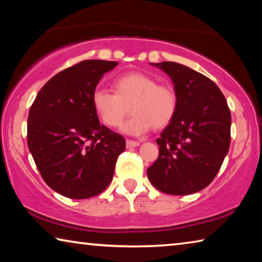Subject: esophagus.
I'll list each match as a JSON object with an SVG mask.
<instances>
[{"label":"esophagus","mask_w":262,"mask_h":262,"mask_svg":"<svg viewBox=\"0 0 262 262\" xmlns=\"http://www.w3.org/2000/svg\"><path fill=\"white\" fill-rule=\"evenodd\" d=\"M126 145H127V148H135V147H139L140 142L132 141V140H127V141H126Z\"/></svg>","instance_id":"obj_1"}]
</instances>
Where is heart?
<instances>
[{
    "mask_svg": "<svg viewBox=\"0 0 262 262\" xmlns=\"http://www.w3.org/2000/svg\"><path fill=\"white\" fill-rule=\"evenodd\" d=\"M115 94L97 89L92 94V107L99 120L118 128L129 113L130 120L122 126L129 135H142L151 128H163L172 121L178 107L173 89L157 84L156 79L140 72L127 73L113 82Z\"/></svg>",
    "mask_w": 262,
    "mask_h": 262,
    "instance_id": "b5f03b06",
    "label": "heart"
}]
</instances>
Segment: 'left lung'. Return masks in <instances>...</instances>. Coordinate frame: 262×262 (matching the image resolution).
I'll return each mask as SVG.
<instances>
[{
	"mask_svg": "<svg viewBox=\"0 0 262 262\" xmlns=\"http://www.w3.org/2000/svg\"><path fill=\"white\" fill-rule=\"evenodd\" d=\"M150 64L171 78L178 107L156 140L159 156L148 167V178L163 193H196L211 183L229 151L227 100L214 82L189 67L166 61Z\"/></svg>",
	"mask_w": 262,
	"mask_h": 262,
	"instance_id": "left-lung-1",
	"label": "left lung"
}]
</instances>
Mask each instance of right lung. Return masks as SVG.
<instances>
[{"mask_svg": "<svg viewBox=\"0 0 262 262\" xmlns=\"http://www.w3.org/2000/svg\"><path fill=\"white\" fill-rule=\"evenodd\" d=\"M117 61L85 60L62 70L41 88L28 119V145L50 187L70 199L99 194L112 181L125 151L122 135L99 123L92 94Z\"/></svg>", "mask_w": 262, "mask_h": 262, "instance_id": "obj_1", "label": "right lung"}]
</instances>
